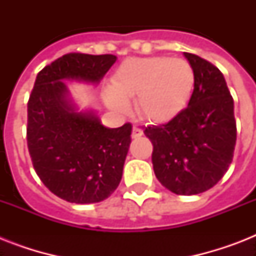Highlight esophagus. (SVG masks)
Here are the masks:
<instances>
[{
	"instance_id": "34e87169",
	"label": "esophagus",
	"mask_w": 256,
	"mask_h": 256,
	"mask_svg": "<svg viewBox=\"0 0 256 256\" xmlns=\"http://www.w3.org/2000/svg\"><path fill=\"white\" fill-rule=\"evenodd\" d=\"M142 134H144V132H142L140 128H136V126H134V128H132V138H140Z\"/></svg>"
}]
</instances>
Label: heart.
<instances>
[{
    "label": "heart",
    "instance_id": "b5f03b06",
    "mask_svg": "<svg viewBox=\"0 0 256 256\" xmlns=\"http://www.w3.org/2000/svg\"><path fill=\"white\" fill-rule=\"evenodd\" d=\"M195 72L180 58L146 57L124 61L112 77V88L104 92L106 102L116 112L128 108L136 98V110L142 118L164 124L179 116L190 102Z\"/></svg>",
    "mask_w": 256,
    "mask_h": 256
}]
</instances>
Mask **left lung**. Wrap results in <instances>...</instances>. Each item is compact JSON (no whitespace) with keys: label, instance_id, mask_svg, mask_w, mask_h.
<instances>
[{"label":"left lung","instance_id":"left-lung-1","mask_svg":"<svg viewBox=\"0 0 256 256\" xmlns=\"http://www.w3.org/2000/svg\"><path fill=\"white\" fill-rule=\"evenodd\" d=\"M195 72L186 108L174 120L144 128L152 144V168L162 186L178 195L214 187L228 170L236 142L234 100L220 70L184 53Z\"/></svg>","mask_w":256,"mask_h":256}]
</instances>
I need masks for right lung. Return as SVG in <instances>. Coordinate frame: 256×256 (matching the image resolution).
Segmentation results:
<instances>
[{"instance_id":"obj_1","label":"right lung","mask_w":256,"mask_h":256,"mask_svg":"<svg viewBox=\"0 0 256 256\" xmlns=\"http://www.w3.org/2000/svg\"><path fill=\"white\" fill-rule=\"evenodd\" d=\"M112 54L69 53L38 73L28 100L26 140L33 168L54 195L70 203H96L122 178L132 124L104 128L92 114L74 112L61 80L100 82Z\"/></svg>"}]
</instances>
